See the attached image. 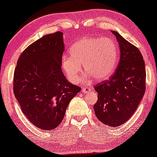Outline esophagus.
Here are the masks:
<instances>
[{
  "label": "esophagus",
  "mask_w": 157,
  "mask_h": 157,
  "mask_svg": "<svg viewBox=\"0 0 157 157\" xmlns=\"http://www.w3.org/2000/svg\"><path fill=\"white\" fill-rule=\"evenodd\" d=\"M91 90V87H88V86H85V87H82V91L83 93H87L88 92H90Z\"/></svg>",
  "instance_id": "34e87169"
}]
</instances>
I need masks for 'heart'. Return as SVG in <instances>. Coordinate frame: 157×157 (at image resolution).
I'll return each mask as SVG.
<instances>
[{"label": "heart", "mask_w": 157, "mask_h": 157, "mask_svg": "<svg viewBox=\"0 0 157 157\" xmlns=\"http://www.w3.org/2000/svg\"><path fill=\"white\" fill-rule=\"evenodd\" d=\"M70 57L61 60L63 69L71 82L79 81L82 65L86 77L96 80L108 79L116 68L118 57V46L109 37H83L69 49Z\"/></svg>", "instance_id": "heart-1"}]
</instances>
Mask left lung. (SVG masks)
<instances>
[{"label": "left lung", "mask_w": 157, "mask_h": 157, "mask_svg": "<svg viewBox=\"0 0 157 157\" xmlns=\"http://www.w3.org/2000/svg\"><path fill=\"white\" fill-rule=\"evenodd\" d=\"M121 52L118 68L109 80L95 85L98 100L94 105L98 120L116 127L129 120L146 90V70L142 55L136 46L115 31Z\"/></svg>", "instance_id": "1"}]
</instances>
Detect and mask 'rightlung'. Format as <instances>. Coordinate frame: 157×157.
Wrapping results in <instances>:
<instances>
[{"instance_id": "add662e5", "label": "right lung", "mask_w": 157, "mask_h": 157, "mask_svg": "<svg viewBox=\"0 0 157 157\" xmlns=\"http://www.w3.org/2000/svg\"><path fill=\"white\" fill-rule=\"evenodd\" d=\"M63 51L62 32L46 35L23 51L14 72L13 92L21 110L41 130L57 128L70 101L81 90L63 73Z\"/></svg>"}]
</instances>
